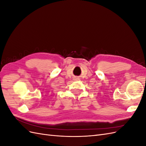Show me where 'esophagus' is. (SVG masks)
<instances>
[{
    "mask_svg": "<svg viewBox=\"0 0 146 146\" xmlns=\"http://www.w3.org/2000/svg\"><path fill=\"white\" fill-rule=\"evenodd\" d=\"M75 79H76V80H77V79H78V78L77 77H75Z\"/></svg>",
    "mask_w": 146,
    "mask_h": 146,
    "instance_id": "esophagus-1",
    "label": "esophagus"
}]
</instances>
